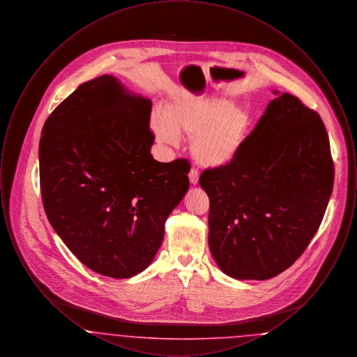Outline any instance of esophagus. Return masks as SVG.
<instances>
[{"label":"esophagus","mask_w":357,"mask_h":357,"mask_svg":"<svg viewBox=\"0 0 357 357\" xmlns=\"http://www.w3.org/2000/svg\"><path fill=\"white\" fill-rule=\"evenodd\" d=\"M188 178H190L191 185H197V183H198V179H199V171H198V169L191 167V170L188 172Z\"/></svg>","instance_id":"34e87169"}]
</instances>
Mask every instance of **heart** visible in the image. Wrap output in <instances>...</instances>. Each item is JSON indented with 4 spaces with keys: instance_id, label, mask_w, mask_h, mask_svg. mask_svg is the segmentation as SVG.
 I'll return each mask as SVG.
<instances>
[{
    "instance_id": "obj_1",
    "label": "heart",
    "mask_w": 357,
    "mask_h": 357,
    "mask_svg": "<svg viewBox=\"0 0 357 357\" xmlns=\"http://www.w3.org/2000/svg\"><path fill=\"white\" fill-rule=\"evenodd\" d=\"M252 118L243 108L218 98H195L167 104L153 116L156 137L176 146L181 136L191 139L195 160L207 167L230 163L245 144Z\"/></svg>"
}]
</instances>
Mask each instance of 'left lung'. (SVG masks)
I'll return each mask as SVG.
<instances>
[{
    "mask_svg": "<svg viewBox=\"0 0 357 357\" xmlns=\"http://www.w3.org/2000/svg\"><path fill=\"white\" fill-rule=\"evenodd\" d=\"M333 182L320 115L298 98L280 95L237 156L199 176L210 199L208 246L222 272L268 280L287 271L317 233Z\"/></svg>",
    "mask_w": 357,
    "mask_h": 357,
    "instance_id": "obj_1",
    "label": "left lung"
}]
</instances>
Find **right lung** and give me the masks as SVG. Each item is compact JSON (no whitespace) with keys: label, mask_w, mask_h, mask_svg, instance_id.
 Wrapping results in <instances>:
<instances>
[{"label":"right lung","mask_w":357,"mask_h":357,"mask_svg":"<svg viewBox=\"0 0 357 357\" xmlns=\"http://www.w3.org/2000/svg\"><path fill=\"white\" fill-rule=\"evenodd\" d=\"M149 99L109 75L79 85L45 120L40 188L54 231L86 268L128 278L153 261L188 190L190 162L150 153Z\"/></svg>","instance_id":"obj_1"}]
</instances>
